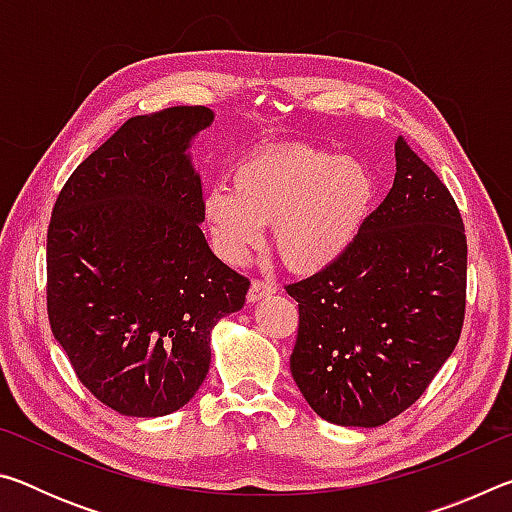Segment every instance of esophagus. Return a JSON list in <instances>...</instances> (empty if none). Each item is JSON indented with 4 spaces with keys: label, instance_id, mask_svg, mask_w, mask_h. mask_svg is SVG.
<instances>
[{
    "label": "esophagus",
    "instance_id": "obj_1",
    "mask_svg": "<svg viewBox=\"0 0 512 512\" xmlns=\"http://www.w3.org/2000/svg\"><path fill=\"white\" fill-rule=\"evenodd\" d=\"M275 293V284L268 282V280H253L250 282V289H248V302H257L262 298H268Z\"/></svg>",
    "mask_w": 512,
    "mask_h": 512
}]
</instances>
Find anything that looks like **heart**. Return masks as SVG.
<instances>
[{
	"mask_svg": "<svg viewBox=\"0 0 512 512\" xmlns=\"http://www.w3.org/2000/svg\"><path fill=\"white\" fill-rule=\"evenodd\" d=\"M372 194L361 162L314 146H280L239 162L232 189H210L205 221L225 262H246L262 246V225H273L277 257L291 271L314 273L348 250Z\"/></svg>",
	"mask_w": 512,
	"mask_h": 512,
	"instance_id": "b5f03b06",
	"label": "heart"
}]
</instances>
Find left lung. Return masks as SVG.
I'll list each match as a JSON object with an SVG mask.
<instances>
[{"label": "left lung", "mask_w": 512, "mask_h": 512, "mask_svg": "<svg viewBox=\"0 0 512 512\" xmlns=\"http://www.w3.org/2000/svg\"><path fill=\"white\" fill-rule=\"evenodd\" d=\"M391 192L348 250L293 282L291 375L320 418L379 427L427 391L465 318L467 239L449 189L404 137Z\"/></svg>", "instance_id": "8db88e82"}]
</instances>
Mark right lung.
<instances>
[{"instance_id":"obj_1","label":"right lung","mask_w":512,"mask_h":512,"mask_svg":"<svg viewBox=\"0 0 512 512\" xmlns=\"http://www.w3.org/2000/svg\"><path fill=\"white\" fill-rule=\"evenodd\" d=\"M205 106L137 115L90 153L47 230V314L81 384L133 418L178 411L210 370V332L250 280L207 246L194 135Z\"/></svg>"}]
</instances>
